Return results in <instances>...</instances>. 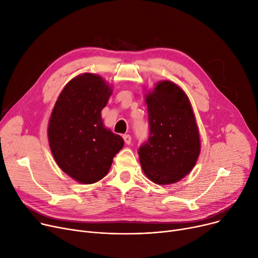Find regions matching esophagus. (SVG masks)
Segmentation results:
<instances>
[{
    "label": "esophagus",
    "mask_w": 258,
    "mask_h": 258,
    "mask_svg": "<svg viewBox=\"0 0 258 258\" xmlns=\"http://www.w3.org/2000/svg\"><path fill=\"white\" fill-rule=\"evenodd\" d=\"M123 140L126 144H131L132 142V137L130 136V135H123Z\"/></svg>",
    "instance_id": "34e87169"
}]
</instances>
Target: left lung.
Listing matches in <instances>:
<instances>
[{"label": "left lung", "mask_w": 258, "mask_h": 258, "mask_svg": "<svg viewBox=\"0 0 258 258\" xmlns=\"http://www.w3.org/2000/svg\"><path fill=\"white\" fill-rule=\"evenodd\" d=\"M150 136L138 150L146 177L172 184L191 171L201 152L196 117L187 95L171 81H160L146 94Z\"/></svg>", "instance_id": "8db88e82"}]
</instances>
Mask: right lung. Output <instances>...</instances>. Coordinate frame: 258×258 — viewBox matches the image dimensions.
Listing matches in <instances>:
<instances>
[{
    "label": "right lung",
    "instance_id": "add662e5",
    "mask_svg": "<svg viewBox=\"0 0 258 258\" xmlns=\"http://www.w3.org/2000/svg\"><path fill=\"white\" fill-rule=\"evenodd\" d=\"M111 94L100 76L85 73L66 85L52 110L48 124L52 155L59 168L79 183L101 180L123 147V139L105 128L101 118Z\"/></svg>",
    "mask_w": 258,
    "mask_h": 258
}]
</instances>
